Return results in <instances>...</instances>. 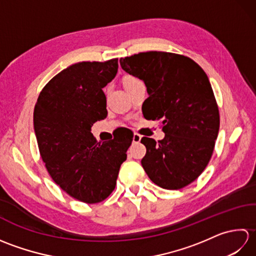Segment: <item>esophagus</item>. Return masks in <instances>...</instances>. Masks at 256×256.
I'll return each instance as SVG.
<instances>
[{
    "label": "esophagus",
    "instance_id": "obj_1",
    "mask_svg": "<svg viewBox=\"0 0 256 256\" xmlns=\"http://www.w3.org/2000/svg\"><path fill=\"white\" fill-rule=\"evenodd\" d=\"M133 143H140V140H142V136H140V134H138V133H135L134 135H133Z\"/></svg>",
    "mask_w": 256,
    "mask_h": 256
}]
</instances>
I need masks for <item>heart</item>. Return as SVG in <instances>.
I'll return each mask as SVG.
<instances>
[{
  "label": "heart",
  "mask_w": 256,
  "mask_h": 256,
  "mask_svg": "<svg viewBox=\"0 0 256 256\" xmlns=\"http://www.w3.org/2000/svg\"><path fill=\"white\" fill-rule=\"evenodd\" d=\"M136 82H140V80H138V78H135V77H128V78H125V80H124V86H132V84H136Z\"/></svg>",
  "instance_id": "b5f03b06"
}]
</instances>
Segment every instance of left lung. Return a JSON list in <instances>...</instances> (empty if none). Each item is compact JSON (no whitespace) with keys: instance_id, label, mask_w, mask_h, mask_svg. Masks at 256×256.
<instances>
[{"instance_id":"left-lung-1","label":"left lung","mask_w":256,"mask_h":256,"mask_svg":"<svg viewBox=\"0 0 256 256\" xmlns=\"http://www.w3.org/2000/svg\"><path fill=\"white\" fill-rule=\"evenodd\" d=\"M128 74L143 80L150 120L160 121L165 138H143L142 166L157 186L177 190L196 180L214 153L219 108L208 76L189 57L146 52L120 59Z\"/></svg>"}]
</instances>
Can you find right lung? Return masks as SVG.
Wrapping results in <instances>:
<instances>
[{
    "label": "right lung",
    "instance_id": "right-lung-1",
    "mask_svg": "<svg viewBox=\"0 0 256 256\" xmlns=\"http://www.w3.org/2000/svg\"><path fill=\"white\" fill-rule=\"evenodd\" d=\"M118 67V58L72 64L42 88L34 108L38 148L48 172L64 192L86 204L111 194L132 143L125 136L101 143L91 133L94 123L108 116L102 88Z\"/></svg>",
    "mask_w": 256,
    "mask_h": 256
}]
</instances>
